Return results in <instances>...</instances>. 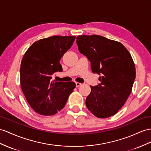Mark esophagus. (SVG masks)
I'll use <instances>...</instances> for the list:
<instances>
[{
	"mask_svg": "<svg viewBox=\"0 0 151 151\" xmlns=\"http://www.w3.org/2000/svg\"><path fill=\"white\" fill-rule=\"evenodd\" d=\"M75 83H76V87H80L81 86V85H82V83H79V82H76Z\"/></svg>",
	"mask_w": 151,
	"mask_h": 151,
	"instance_id": "1",
	"label": "esophagus"
}]
</instances>
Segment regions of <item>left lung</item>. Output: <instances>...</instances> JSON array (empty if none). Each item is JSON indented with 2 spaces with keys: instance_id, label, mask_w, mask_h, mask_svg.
<instances>
[{
  "instance_id": "1",
  "label": "left lung",
  "mask_w": 151,
  "mask_h": 151,
  "mask_svg": "<svg viewBox=\"0 0 151 151\" xmlns=\"http://www.w3.org/2000/svg\"><path fill=\"white\" fill-rule=\"evenodd\" d=\"M76 44L91 62L92 72L101 76L98 86H91L87 109L98 118L111 117L124 105L132 91L136 77L132 57L121 42L101 36H78Z\"/></svg>"
}]
</instances>
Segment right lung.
Here are the masks:
<instances>
[{
	"instance_id": "add662e5",
	"label": "right lung",
	"mask_w": 151,
	"mask_h": 151,
	"mask_svg": "<svg viewBox=\"0 0 151 151\" xmlns=\"http://www.w3.org/2000/svg\"><path fill=\"white\" fill-rule=\"evenodd\" d=\"M75 36H52L30 46L20 66V84L27 101L36 112L52 115L64 107L76 84L53 82L52 75L63 71L61 57L71 48Z\"/></svg>"
}]
</instances>
